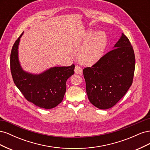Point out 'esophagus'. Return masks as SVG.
<instances>
[{"mask_svg": "<svg viewBox=\"0 0 150 150\" xmlns=\"http://www.w3.org/2000/svg\"><path fill=\"white\" fill-rule=\"evenodd\" d=\"M74 72H75L76 74H80L81 73H82L83 69H82V68H81V67H79V66H76L75 67Z\"/></svg>", "mask_w": 150, "mask_h": 150, "instance_id": "34e87169", "label": "esophagus"}]
</instances>
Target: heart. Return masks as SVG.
<instances>
[{"instance_id": "b5f03b06", "label": "heart", "mask_w": 150, "mask_h": 150, "mask_svg": "<svg viewBox=\"0 0 150 150\" xmlns=\"http://www.w3.org/2000/svg\"><path fill=\"white\" fill-rule=\"evenodd\" d=\"M93 30H89L86 34L83 43H87L81 48L78 54L81 63L84 65H93L100 59L107 45V36L102 31L94 35Z\"/></svg>"}]
</instances>
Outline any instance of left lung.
I'll return each mask as SVG.
<instances>
[{"label": "left lung", "mask_w": 150, "mask_h": 150, "mask_svg": "<svg viewBox=\"0 0 150 150\" xmlns=\"http://www.w3.org/2000/svg\"><path fill=\"white\" fill-rule=\"evenodd\" d=\"M134 69L133 47L122 33L113 49L91 67L83 69L90 103L101 110L114 106L132 84Z\"/></svg>", "instance_id": "8db88e82"}]
</instances>
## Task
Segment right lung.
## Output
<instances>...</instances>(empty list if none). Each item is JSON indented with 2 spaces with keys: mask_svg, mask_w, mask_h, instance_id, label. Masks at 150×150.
I'll return each instance as SVG.
<instances>
[{
  "mask_svg": "<svg viewBox=\"0 0 150 150\" xmlns=\"http://www.w3.org/2000/svg\"><path fill=\"white\" fill-rule=\"evenodd\" d=\"M22 33L12 47L11 71L17 88L25 98L35 106L52 109L62 101L66 91V81L74 73V65L52 67L40 74H32L22 69L19 60L18 49Z\"/></svg>",
  "mask_w": 150,
  "mask_h": 150,
  "instance_id": "right-lung-1",
  "label": "right lung"
}]
</instances>
